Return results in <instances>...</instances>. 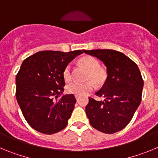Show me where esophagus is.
I'll use <instances>...</instances> for the list:
<instances>
[{
	"instance_id": "1",
	"label": "esophagus",
	"mask_w": 158,
	"mask_h": 158,
	"mask_svg": "<svg viewBox=\"0 0 158 158\" xmlns=\"http://www.w3.org/2000/svg\"><path fill=\"white\" fill-rule=\"evenodd\" d=\"M75 98H76V100L78 101V100H79V99H80V96H77V95H76V96H75Z\"/></svg>"
}]
</instances>
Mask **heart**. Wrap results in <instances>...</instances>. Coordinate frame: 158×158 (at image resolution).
Instances as JSON below:
<instances>
[{"mask_svg":"<svg viewBox=\"0 0 158 158\" xmlns=\"http://www.w3.org/2000/svg\"><path fill=\"white\" fill-rule=\"evenodd\" d=\"M79 63L85 68L89 72V78L96 83L97 85H101L106 79V73L103 70L99 69L100 63L97 60L92 56H85L79 61ZM63 77L65 81H69L71 79V67L67 65L63 71ZM95 85L92 81L88 82H77L73 81L69 83L66 87L67 92L72 94L77 95L79 96H85L89 92L93 91Z\"/></svg>","mask_w":158,"mask_h":158,"instance_id":"heart-1","label":"heart"}]
</instances>
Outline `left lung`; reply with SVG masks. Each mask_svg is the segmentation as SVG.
Segmentation results:
<instances>
[{
	"label": "left lung",
	"instance_id": "8db88e82",
	"mask_svg": "<svg viewBox=\"0 0 158 158\" xmlns=\"http://www.w3.org/2000/svg\"><path fill=\"white\" fill-rule=\"evenodd\" d=\"M83 52L100 59L107 67V77L96 96L89 98L85 107L89 123L95 129L114 134L131 120L142 99L143 80L139 67L124 54L113 50H91Z\"/></svg>",
	"mask_w": 158,
	"mask_h": 158
}]
</instances>
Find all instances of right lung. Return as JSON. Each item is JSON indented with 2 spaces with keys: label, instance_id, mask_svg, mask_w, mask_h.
Instances as JSON below:
<instances>
[{
  "label": "right lung",
  "instance_id": "obj_1",
  "mask_svg": "<svg viewBox=\"0 0 158 158\" xmlns=\"http://www.w3.org/2000/svg\"><path fill=\"white\" fill-rule=\"evenodd\" d=\"M83 51L65 53L44 51L28 57L16 77V96L25 119L35 131L52 135L63 130L76 104L73 94L64 91L63 71Z\"/></svg>",
  "mask_w": 158,
  "mask_h": 158
}]
</instances>
